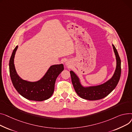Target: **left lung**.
Masks as SVG:
<instances>
[{"mask_svg": "<svg viewBox=\"0 0 132 132\" xmlns=\"http://www.w3.org/2000/svg\"><path fill=\"white\" fill-rule=\"evenodd\" d=\"M112 46L117 60V67L112 78L105 83L97 86L85 88L81 86L75 73L72 71L70 72L75 90L82 98L90 101L102 99L109 95L117 85L121 75V60L114 46L112 45Z\"/></svg>", "mask_w": 132, "mask_h": 132, "instance_id": "1", "label": "left lung"}]
</instances>
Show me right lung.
I'll use <instances>...</instances> for the list:
<instances>
[{
  "label": "right lung",
  "mask_w": 132,
  "mask_h": 132,
  "mask_svg": "<svg viewBox=\"0 0 132 132\" xmlns=\"http://www.w3.org/2000/svg\"><path fill=\"white\" fill-rule=\"evenodd\" d=\"M18 46L13 51L10 58V74L13 86L19 93L24 98L36 101H43L53 95L56 79L64 70L63 64L54 65L50 67L43 78L37 82H29L22 80L15 70L14 58Z\"/></svg>",
  "instance_id": "1"
}]
</instances>
